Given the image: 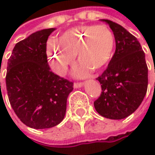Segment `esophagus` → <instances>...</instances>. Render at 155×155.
<instances>
[{
    "label": "esophagus",
    "mask_w": 155,
    "mask_h": 155,
    "mask_svg": "<svg viewBox=\"0 0 155 155\" xmlns=\"http://www.w3.org/2000/svg\"><path fill=\"white\" fill-rule=\"evenodd\" d=\"M84 85V83H76V84H74V85H73V87H74L75 89H78V88H82Z\"/></svg>",
    "instance_id": "esophagus-1"
}]
</instances>
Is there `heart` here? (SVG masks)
<instances>
[{
	"label": "heart",
	"instance_id": "b5f03b06",
	"mask_svg": "<svg viewBox=\"0 0 155 155\" xmlns=\"http://www.w3.org/2000/svg\"><path fill=\"white\" fill-rule=\"evenodd\" d=\"M115 47L113 32L104 25H83L63 33L48 42L49 65L58 75H64L75 55L80 61L73 69L76 78H84L91 70H99L112 59Z\"/></svg>",
	"mask_w": 155,
	"mask_h": 155
}]
</instances>
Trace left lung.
Wrapping results in <instances>:
<instances>
[{
    "mask_svg": "<svg viewBox=\"0 0 155 155\" xmlns=\"http://www.w3.org/2000/svg\"><path fill=\"white\" fill-rule=\"evenodd\" d=\"M116 49L107 70L97 78L101 94L94 102L96 112L110 119H123L139 107L148 89L145 54L137 37L123 26L108 19Z\"/></svg>",
    "mask_w": 155,
    "mask_h": 155,
    "instance_id": "obj_1",
    "label": "left lung"
}]
</instances>
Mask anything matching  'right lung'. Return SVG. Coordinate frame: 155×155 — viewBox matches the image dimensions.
<instances>
[{"instance_id":"right-lung-1","label":"right lung","mask_w":155,"mask_h":155,"mask_svg":"<svg viewBox=\"0 0 155 155\" xmlns=\"http://www.w3.org/2000/svg\"><path fill=\"white\" fill-rule=\"evenodd\" d=\"M54 28L33 33L18 42L7 62L6 84L14 113L34 129L56 126L65 117L73 84L50 71L46 43Z\"/></svg>"}]
</instances>
